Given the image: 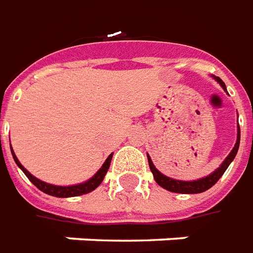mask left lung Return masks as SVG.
Instances as JSON below:
<instances>
[{
  "label": "left lung",
  "instance_id": "8db88e82",
  "mask_svg": "<svg viewBox=\"0 0 253 253\" xmlns=\"http://www.w3.org/2000/svg\"><path fill=\"white\" fill-rule=\"evenodd\" d=\"M217 83L222 85V88L226 90V85L223 83L222 80L219 77H215ZM238 147H240V126H238V136H237V143L234 146V149L231 150L227 158L223 161V164L220 165V168H217L213 173H211L210 176L203 177V179H198V180H193V182H183V180H175V179H170V177L165 176L158 169H156L154 164L151 163V158L147 156L149 158V167L151 172H153V176L156 179V182L164 187V189L169 190L172 193H182V194H197V193H203V191H207L208 189H211L215 183L222 177V175L226 172L227 167L230 165V163L234 160L237 151H238Z\"/></svg>",
  "mask_w": 253,
  "mask_h": 253
}]
</instances>
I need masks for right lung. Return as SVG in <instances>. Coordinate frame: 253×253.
<instances>
[{
	"instance_id": "right-lung-1",
	"label": "right lung",
	"mask_w": 253,
	"mask_h": 253,
	"mask_svg": "<svg viewBox=\"0 0 253 253\" xmlns=\"http://www.w3.org/2000/svg\"><path fill=\"white\" fill-rule=\"evenodd\" d=\"M10 151H12V157H13V160H15V163L17 164V167L20 168V169L23 170L24 175L29 177V180H30L34 186H36L37 189H40L41 191H43L45 194H49V196L53 197H77V196H83V194H86V193H90L92 190H95L100 184V183L103 182L104 176H106V173H107V170H109L110 163H111V157L113 154H110L109 158L104 161V164L102 165V168L97 170L96 173L93 175V177H90L89 180H86L85 183H81V184H76V186H53V184H48V183L42 182V180H40V179H37L31 175L29 170L24 168L23 165L20 164V161L17 160V157L15 156V153H13V150L10 147Z\"/></svg>"
}]
</instances>
